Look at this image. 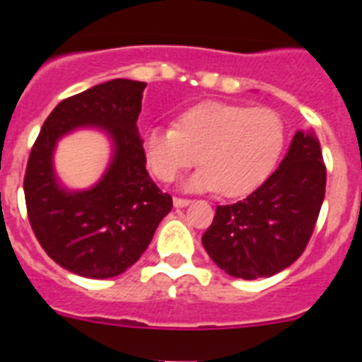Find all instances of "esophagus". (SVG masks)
Listing matches in <instances>:
<instances>
[{
  "instance_id": "esophagus-1",
  "label": "esophagus",
  "mask_w": 362,
  "mask_h": 362,
  "mask_svg": "<svg viewBox=\"0 0 362 362\" xmlns=\"http://www.w3.org/2000/svg\"><path fill=\"white\" fill-rule=\"evenodd\" d=\"M190 204V199H183V197H174V206L175 209H185Z\"/></svg>"
}]
</instances>
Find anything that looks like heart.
Masks as SVG:
<instances>
[{
	"label": "heart",
	"instance_id": "heart-1",
	"mask_svg": "<svg viewBox=\"0 0 362 362\" xmlns=\"http://www.w3.org/2000/svg\"><path fill=\"white\" fill-rule=\"evenodd\" d=\"M284 145L276 110L226 101H203L175 117L174 129L153 127L143 136V156L159 181L170 183L192 165L185 181L194 192L246 196L272 174Z\"/></svg>",
	"mask_w": 362,
	"mask_h": 362
}]
</instances>
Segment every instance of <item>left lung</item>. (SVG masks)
I'll return each mask as SVG.
<instances>
[{
	"mask_svg": "<svg viewBox=\"0 0 362 362\" xmlns=\"http://www.w3.org/2000/svg\"><path fill=\"white\" fill-rule=\"evenodd\" d=\"M326 188L321 145L299 130L276 172L246 199L217 206L203 233L204 250L228 276H276L305 252Z\"/></svg>",
	"mask_w": 362,
	"mask_h": 362,
	"instance_id": "1",
	"label": "left lung"
}]
</instances>
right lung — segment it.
<instances>
[{
	"mask_svg": "<svg viewBox=\"0 0 362 362\" xmlns=\"http://www.w3.org/2000/svg\"><path fill=\"white\" fill-rule=\"evenodd\" d=\"M146 83L112 79L63 99L41 127L25 172L30 226L59 267L88 279H108L132 267L172 210L145 168L137 130ZM94 128L112 146L107 170L83 191L66 189L53 168L62 136Z\"/></svg>",
	"mask_w": 362,
	"mask_h": 362,
	"instance_id": "add662e5",
	"label": "right lung"
}]
</instances>
